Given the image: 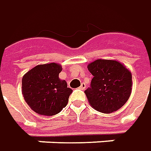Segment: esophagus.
I'll return each instance as SVG.
<instances>
[{"mask_svg": "<svg viewBox=\"0 0 151 151\" xmlns=\"http://www.w3.org/2000/svg\"><path fill=\"white\" fill-rule=\"evenodd\" d=\"M86 87V84H85V83H81V86H80V89H81V90H85Z\"/></svg>", "mask_w": 151, "mask_h": 151, "instance_id": "1", "label": "esophagus"}]
</instances>
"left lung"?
<instances>
[{
	"label": "left lung",
	"mask_w": 151,
	"mask_h": 151,
	"mask_svg": "<svg viewBox=\"0 0 151 151\" xmlns=\"http://www.w3.org/2000/svg\"><path fill=\"white\" fill-rule=\"evenodd\" d=\"M93 78L85 91L90 105L99 112L109 114L119 110L128 101L132 90V76L121 63L96 60L87 66Z\"/></svg>",
	"instance_id": "left-lung-1"
}]
</instances>
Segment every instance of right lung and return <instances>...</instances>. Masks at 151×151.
Returning a JSON list of instances; mask_svg holds the SVG:
<instances>
[{
	"label": "right lung",
	"mask_w": 151,
	"mask_h": 151,
	"mask_svg": "<svg viewBox=\"0 0 151 151\" xmlns=\"http://www.w3.org/2000/svg\"><path fill=\"white\" fill-rule=\"evenodd\" d=\"M61 70L59 64L38 65L23 76V96L35 113L55 116L66 106L72 90L59 79Z\"/></svg>",
	"instance_id": "obj_1"
}]
</instances>
